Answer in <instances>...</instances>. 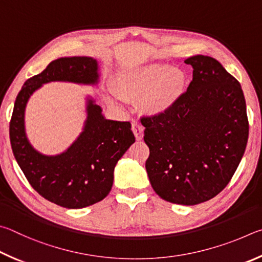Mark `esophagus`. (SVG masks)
<instances>
[{
	"label": "esophagus",
	"mask_w": 262,
	"mask_h": 262,
	"mask_svg": "<svg viewBox=\"0 0 262 262\" xmlns=\"http://www.w3.org/2000/svg\"><path fill=\"white\" fill-rule=\"evenodd\" d=\"M132 131L136 136L137 140H141L144 137V126L138 121H135L132 123Z\"/></svg>",
	"instance_id": "34e87169"
}]
</instances>
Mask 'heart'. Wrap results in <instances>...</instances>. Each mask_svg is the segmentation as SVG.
<instances>
[{
    "label": "heart",
    "instance_id": "obj_1",
    "mask_svg": "<svg viewBox=\"0 0 262 262\" xmlns=\"http://www.w3.org/2000/svg\"><path fill=\"white\" fill-rule=\"evenodd\" d=\"M187 77L180 69L166 63H150L119 73L117 89L121 95L143 99V107L150 115L170 109L186 89Z\"/></svg>",
    "mask_w": 262,
    "mask_h": 262
}]
</instances>
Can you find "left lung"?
I'll return each instance as SVG.
<instances>
[{
    "label": "left lung",
    "instance_id": "left-lung-1",
    "mask_svg": "<svg viewBox=\"0 0 262 262\" xmlns=\"http://www.w3.org/2000/svg\"><path fill=\"white\" fill-rule=\"evenodd\" d=\"M187 91L166 113L144 116L146 170L159 196L192 206L217 195L235 173L249 139L241 84L216 59L195 55Z\"/></svg>",
    "mask_w": 262,
    "mask_h": 262
}]
</instances>
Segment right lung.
<instances>
[{
	"instance_id": "obj_1",
	"label": "right lung",
	"mask_w": 262,
	"mask_h": 262,
	"mask_svg": "<svg viewBox=\"0 0 262 262\" xmlns=\"http://www.w3.org/2000/svg\"><path fill=\"white\" fill-rule=\"evenodd\" d=\"M98 80L96 59L87 56L57 58L26 80L15 101L9 135L16 161L41 196L66 208H84L108 195L115 166L136 140L131 124L105 119L100 105L87 99L84 131L66 152L48 157L35 150L27 140L25 107L33 92L46 82L95 85Z\"/></svg>"
}]
</instances>
